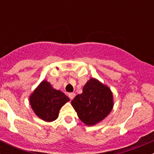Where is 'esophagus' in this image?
<instances>
[{
    "instance_id": "34e87169",
    "label": "esophagus",
    "mask_w": 154,
    "mask_h": 154,
    "mask_svg": "<svg viewBox=\"0 0 154 154\" xmlns=\"http://www.w3.org/2000/svg\"><path fill=\"white\" fill-rule=\"evenodd\" d=\"M75 94L74 93H69V98L70 99H73L74 98H75Z\"/></svg>"
}]
</instances>
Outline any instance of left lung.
<instances>
[{
    "mask_svg": "<svg viewBox=\"0 0 154 154\" xmlns=\"http://www.w3.org/2000/svg\"><path fill=\"white\" fill-rule=\"evenodd\" d=\"M79 119L88 126L102 121L112 110L113 94L106 85L91 78L85 85L82 93L72 100Z\"/></svg>",
    "mask_w": 154,
    "mask_h": 154,
    "instance_id": "8db88e82",
    "label": "left lung"
}]
</instances>
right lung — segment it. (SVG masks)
<instances>
[{"instance_id":"obj_1","label":"right lung","mask_w":154,"mask_h":154,"mask_svg":"<svg viewBox=\"0 0 154 154\" xmlns=\"http://www.w3.org/2000/svg\"><path fill=\"white\" fill-rule=\"evenodd\" d=\"M68 101L69 98L64 93L54 89L46 80L42 81L29 97V103L35 114L45 122L57 119L59 110Z\"/></svg>"}]
</instances>
